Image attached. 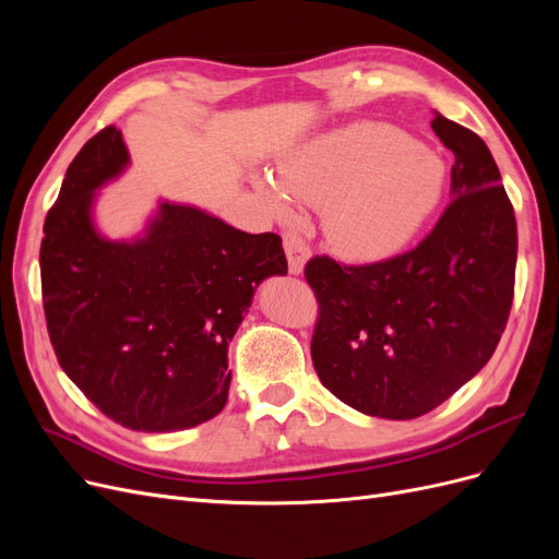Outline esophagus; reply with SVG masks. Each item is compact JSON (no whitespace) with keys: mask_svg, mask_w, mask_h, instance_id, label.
Returning <instances> with one entry per match:
<instances>
[{"mask_svg":"<svg viewBox=\"0 0 559 559\" xmlns=\"http://www.w3.org/2000/svg\"><path fill=\"white\" fill-rule=\"evenodd\" d=\"M284 251H286V259H289V273L300 275L302 267H306V261L310 259V247L306 245V240L296 233H286Z\"/></svg>","mask_w":559,"mask_h":559,"instance_id":"1","label":"esophagus"}]
</instances>
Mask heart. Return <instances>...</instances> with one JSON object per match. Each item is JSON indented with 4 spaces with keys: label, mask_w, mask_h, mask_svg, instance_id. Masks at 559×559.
Segmentation results:
<instances>
[{
    "label": "heart",
    "mask_w": 559,
    "mask_h": 559,
    "mask_svg": "<svg viewBox=\"0 0 559 559\" xmlns=\"http://www.w3.org/2000/svg\"><path fill=\"white\" fill-rule=\"evenodd\" d=\"M445 181L443 160L403 130L354 123L300 144L257 189L280 222H296V202L324 207L329 245L354 263H378L429 226Z\"/></svg>",
    "instance_id": "b5f03b06"
}]
</instances>
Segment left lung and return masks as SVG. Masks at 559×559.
<instances>
[{
	"instance_id": "1",
	"label": "left lung",
	"mask_w": 559,
	"mask_h": 559,
	"mask_svg": "<svg viewBox=\"0 0 559 559\" xmlns=\"http://www.w3.org/2000/svg\"><path fill=\"white\" fill-rule=\"evenodd\" d=\"M454 154L452 202L415 249L370 265L314 257L312 364L333 396L370 417L438 408L492 357L509 321L518 226L487 144L436 114Z\"/></svg>"
}]
</instances>
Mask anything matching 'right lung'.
<instances>
[{
  "instance_id": "1",
  "label": "right lung",
  "mask_w": 559,
  "mask_h": 559,
  "mask_svg": "<svg viewBox=\"0 0 559 559\" xmlns=\"http://www.w3.org/2000/svg\"><path fill=\"white\" fill-rule=\"evenodd\" d=\"M130 163L121 130L97 132L67 167L44 224L41 294L70 380L132 431L202 425L228 401V343L257 286L286 275L282 238L160 200L142 235L97 230V191Z\"/></svg>"
}]
</instances>
